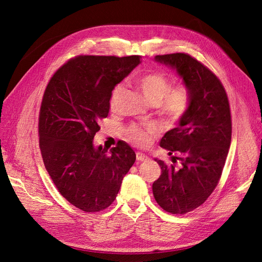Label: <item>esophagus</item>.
I'll return each mask as SVG.
<instances>
[{
    "label": "esophagus",
    "mask_w": 262,
    "mask_h": 262,
    "mask_svg": "<svg viewBox=\"0 0 262 262\" xmlns=\"http://www.w3.org/2000/svg\"><path fill=\"white\" fill-rule=\"evenodd\" d=\"M136 160L138 161V162H146V161L148 160V158L146 157L145 154H143L141 152H137L136 153Z\"/></svg>",
    "instance_id": "34e87169"
}]
</instances>
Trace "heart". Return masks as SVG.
<instances>
[{
  "label": "heart",
  "mask_w": 262,
  "mask_h": 262,
  "mask_svg": "<svg viewBox=\"0 0 262 262\" xmlns=\"http://www.w3.org/2000/svg\"><path fill=\"white\" fill-rule=\"evenodd\" d=\"M137 89L149 103L159 104L162 113L170 121L181 119L190 105V96L186 88H171V80L162 73H148L143 75L136 82ZM124 92V85L118 84L114 88L110 96V108H115L120 96ZM159 133V127L146 125L141 127L133 124L127 127L126 134L128 138L136 145L146 146L151 142L152 136Z\"/></svg>",
  "instance_id": "heart-1"
}]
</instances>
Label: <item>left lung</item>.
<instances>
[{"label":"left lung","instance_id":"left-lung-1","mask_svg":"<svg viewBox=\"0 0 262 262\" xmlns=\"http://www.w3.org/2000/svg\"><path fill=\"white\" fill-rule=\"evenodd\" d=\"M154 59L176 71L190 96L186 115L160 142L169 155H181L172 156L171 164L155 159L161 176L152 186L164 210L186 214L204 204L220 181L232 137L229 99L213 72L189 55H158Z\"/></svg>","mask_w":262,"mask_h":262}]
</instances>
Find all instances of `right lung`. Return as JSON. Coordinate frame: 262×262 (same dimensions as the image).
Masks as SVG:
<instances>
[{
	"label": "right lung",
	"mask_w": 262,
	"mask_h": 262,
	"mask_svg": "<svg viewBox=\"0 0 262 262\" xmlns=\"http://www.w3.org/2000/svg\"><path fill=\"white\" fill-rule=\"evenodd\" d=\"M141 64L140 56H79L49 81L39 114L43 164L60 194L75 207L94 213L114 203L136 160L127 143L96 147L100 120L110 109L114 88Z\"/></svg>",
	"instance_id": "1"
}]
</instances>
